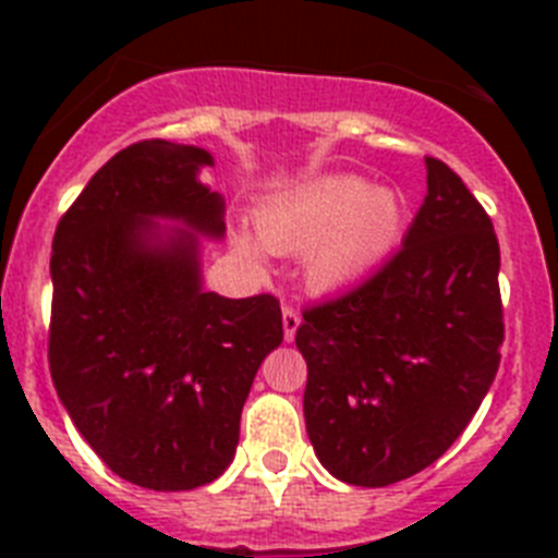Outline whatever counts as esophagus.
<instances>
[{
    "mask_svg": "<svg viewBox=\"0 0 558 558\" xmlns=\"http://www.w3.org/2000/svg\"><path fill=\"white\" fill-rule=\"evenodd\" d=\"M302 324V313L293 307V304H284L282 307V327H284V340L295 338V329Z\"/></svg>",
    "mask_w": 558,
    "mask_h": 558,
    "instance_id": "34e87169",
    "label": "esophagus"
}]
</instances>
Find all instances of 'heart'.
<instances>
[{"instance_id":"obj_1","label":"heart","mask_w":558,"mask_h":558,"mask_svg":"<svg viewBox=\"0 0 558 558\" xmlns=\"http://www.w3.org/2000/svg\"><path fill=\"white\" fill-rule=\"evenodd\" d=\"M402 195L360 175H324L259 211L263 243L282 254L310 251L307 282L322 293L360 284L397 251L405 234ZM254 254L251 240H240Z\"/></svg>"}]
</instances>
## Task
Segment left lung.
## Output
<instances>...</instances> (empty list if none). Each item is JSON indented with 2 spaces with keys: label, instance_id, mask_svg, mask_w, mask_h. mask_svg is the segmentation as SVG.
Wrapping results in <instances>:
<instances>
[{
  "label": "left lung",
  "instance_id": "8db88e82",
  "mask_svg": "<svg viewBox=\"0 0 558 558\" xmlns=\"http://www.w3.org/2000/svg\"><path fill=\"white\" fill-rule=\"evenodd\" d=\"M427 195L377 274L304 310V422L352 486L405 481L470 425L500 366V245L458 172L425 156Z\"/></svg>",
  "mask_w": 558,
  "mask_h": 558
}]
</instances>
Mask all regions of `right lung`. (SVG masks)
<instances>
[{
	"label": "right lung",
	"instance_id": "right-lung-1",
	"mask_svg": "<svg viewBox=\"0 0 558 558\" xmlns=\"http://www.w3.org/2000/svg\"><path fill=\"white\" fill-rule=\"evenodd\" d=\"M206 165L201 147L136 142L92 175L52 240L49 374L92 450L142 489L223 475L256 368L284 338L276 295L206 293L195 234L153 226L223 234Z\"/></svg>",
	"mask_w": 558,
	"mask_h": 558
}]
</instances>
